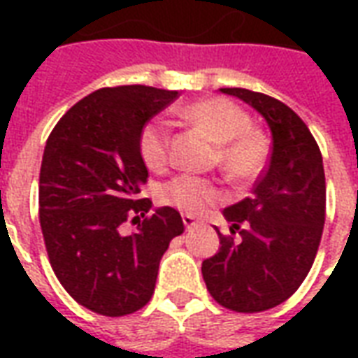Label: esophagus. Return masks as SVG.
Instances as JSON below:
<instances>
[{
	"mask_svg": "<svg viewBox=\"0 0 358 358\" xmlns=\"http://www.w3.org/2000/svg\"><path fill=\"white\" fill-rule=\"evenodd\" d=\"M182 220H184V226H186V230H192L194 226H197V220H195L194 217H189V215H184V217H182Z\"/></svg>",
	"mask_w": 358,
	"mask_h": 358,
	"instance_id": "obj_1",
	"label": "esophagus"
}]
</instances>
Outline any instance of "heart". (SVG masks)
<instances>
[{"instance_id": "obj_1", "label": "heart", "mask_w": 358, "mask_h": 358, "mask_svg": "<svg viewBox=\"0 0 358 358\" xmlns=\"http://www.w3.org/2000/svg\"><path fill=\"white\" fill-rule=\"evenodd\" d=\"M180 115L218 143L217 163L234 182H251L266 166L268 143L251 128L245 110L224 97H205L187 105ZM141 161L151 171H163L171 159V126L163 118H153L141 128ZM220 189L210 180L182 174L161 187V201L187 215H201L213 203L220 201Z\"/></svg>"}]
</instances>
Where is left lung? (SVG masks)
<instances>
[{
  "label": "left lung",
  "mask_w": 358,
  "mask_h": 358,
  "mask_svg": "<svg viewBox=\"0 0 358 358\" xmlns=\"http://www.w3.org/2000/svg\"><path fill=\"white\" fill-rule=\"evenodd\" d=\"M251 105L272 134L268 166L251 197L222 210L230 234L201 264L218 305L261 313L289 299L315 263L326 218L322 155L307 124L285 103L243 88H220Z\"/></svg>",
  "instance_id": "1"
}]
</instances>
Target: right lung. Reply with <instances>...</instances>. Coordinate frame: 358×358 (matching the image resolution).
Listing matches in <instances>:
<instances>
[{
  "instance_id": "add662e5",
  "label": "right lung",
  "mask_w": 358,
  "mask_h": 358,
  "mask_svg": "<svg viewBox=\"0 0 358 358\" xmlns=\"http://www.w3.org/2000/svg\"><path fill=\"white\" fill-rule=\"evenodd\" d=\"M178 97L151 86L101 88L66 110L43 149L40 226L51 268L76 303L103 316L140 310L161 257L184 232L176 209L140 197L141 128ZM138 222L132 234L122 224ZM143 216L144 220L139 222Z\"/></svg>"
}]
</instances>
